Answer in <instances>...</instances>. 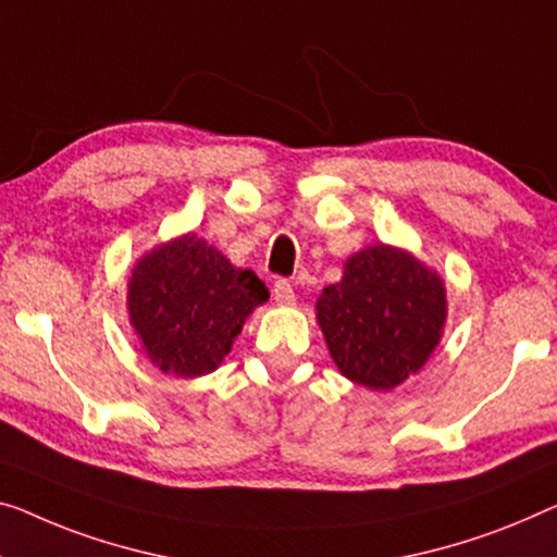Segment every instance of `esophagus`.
I'll list each match as a JSON object with an SVG mask.
<instances>
[{
    "label": "esophagus",
    "mask_w": 557,
    "mask_h": 557,
    "mask_svg": "<svg viewBox=\"0 0 557 557\" xmlns=\"http://www.w3.org/2000/svg\"><path fill=\"white\" fill-rule=\"evenodd\" d=\"M272 297L280 305H293L295 302V287L289 285V280H277L275 285H272Z\"/></svg>",
    "instance_id": "1"
}]
</instances>
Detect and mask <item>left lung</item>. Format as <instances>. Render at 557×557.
<instances>
[{
    "instance_id": "obj_1",
    "label": "left lung",
    "mask_w": 557,
    "mask_h": 557,
    "mask_svg": "<svg viewBox=\"0 0 557 557\" xmlns=\"http://www.w3.org/2000/svg\"><path fill=\"white\" fill-rule=\"evenodd\" d=\"M318 320L347 380L389 389L418 372L440 343L445 287L412 255L372 245L345 262L343 280L325 287Z\"/></svg>"
}]
</instances>
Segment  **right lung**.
Returning a JSON list of instances; mask_svg holds the SVG:
<instances>
[{"mask_svg": "<svg viewBox=\"0 0 557 557\" xmlns=\"http://www.w3.org/2000/svg\"><path fill=\"white\" fill-rule=\"evenodd\" d=\"M252 270H237L195 235L157 247L129 280V320L162 372L197 377L230 352L245 318L268 300Z\"/></svg>", "mask_w": 557, "mask_h": 557, "instance_id": "right-lung-1", "label": "right lung"}]
</instances>
